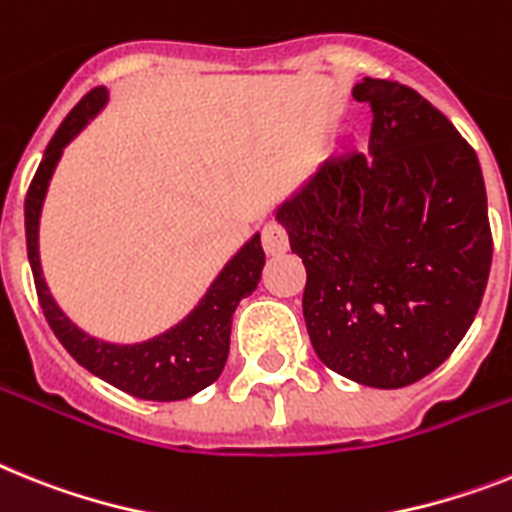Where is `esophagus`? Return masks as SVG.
Wrapping results in <instances>:
<instances>
[{
  "mask_svg": "<svg viewBox=\"0 0 512 512\" xmlns=\"http://www.w3.org/2000/svg\"><path fill=\"white\" fill-rule=\"evenodd\" d=\"M263 249L268 255H283L289 249V236L281 223L270 221L263 226Z\"/></svg>",
  "mask_w": 512,
  "mask_h": 512,
  "instance_id": "obj_1",
  "label": "esophagus"
}]
</instances>
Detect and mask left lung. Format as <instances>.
I'll list each match as a JSON object with an SVG mask.
<instances>
[{
    "label": "left lung",
    "instance_id": "8db88e82",
    "mask_svg": "<svg viewBox=\"0 0 512 512\" xmlns=\"http://www.w3.org/2000/svg\"><path fill=\"white\" fill-rule=\"evenodd\" d=\"M369 153L333 156L278 208L307 270L302 309L320 362L369 388L435 372L471 328L492 265L474 148L414 88L364 77Z\"/></svg>",
    "mask_w": 512,
    "mask_h": 512
}]
</instances>
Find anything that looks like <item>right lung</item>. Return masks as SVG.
Segmentation results:
<instances>
[{"mask_svg":"<svg viewBox=\"0 0 512 512\" xmlns=\"http://www.w3.org/2000/svg\"><path fill=\"white\" fill-rule=\"evenodd\" d=\"M106 88H93L80 98L75 109L59 124L57 135L51 137L44 161L25 195V242H28V260L36 281V294L46 322L54 330L64 349L77 364L101 377L124 393L143 398V401H182L213 385L223 372L229 356L231 317L236 304L257 289L263 276L265 252L260 234H255L236 252L234 260L221 270L213 281L205 299L195 307L187 320H182L169 333L153 341L135 343V346H117V343L98 341L67 320L57 302L51 299L41 278V260H38V218L44 205L46 187L54 174L62 148L83 130L88 119H93L106 103Z\"/></svg>","mask_w":512,"mask_h":512,"instance_id":"obj_1","label":"right lung"}]
</instances>
